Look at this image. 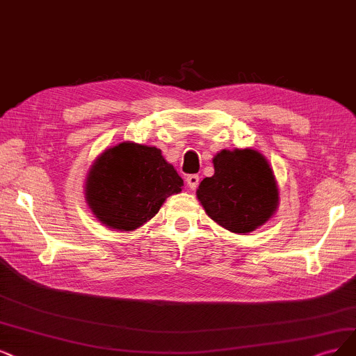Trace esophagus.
Returning <instances> with one entry per match:
<instances>
[{"label":"esophagus","mask_w":356,"mask_h":356,"mask_svg":"<svg viewBox=\"0 0 356 356\" xmlns=\"http://www.w3.org/2000/svg\"><path fill=\"white\" fill-rule=\"evenodd\" d=\"M186 183L191 189H196L200 185V176L198 175H189L186 177Z\"/></svg>","instance_id":"obj_1"}]
</instances>
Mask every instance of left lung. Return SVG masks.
<instances>
[{
    "label": "left lung",
    "instance_id": "1",
    "mask_svg": "<svg viewBox=\"0 0 356 356\" xmlns=\"http://www.w3.org/2000/svg\"><path fill=\"white\" fill-rule=\"evenodd\" d=\"M214 176L196 191L205 213L232 233H251L267 222L279 205V189L266 156L255 149H222Z\"/></svg>",
    "mask_w": 356,
    "mask_h": 356
}]
</instances>
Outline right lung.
<instances>
[{
	"mask_svg": "<svg viewBox=\"0 0 356 356\" xmlns=\"http://www.w3.org/2000/svg\"><path fill=\"white\" fill-rule=\"evenodd\" d=\"M181 186V177L160 149L122 142L105 149L90 167L85 198L102 225L130 232L151 220Z\"/></svg>",
	"mask_w": 356,
	"mask_h": 356,
	"instance_id": "obj_1",
	"label": "right lung"
}]
</instances>
